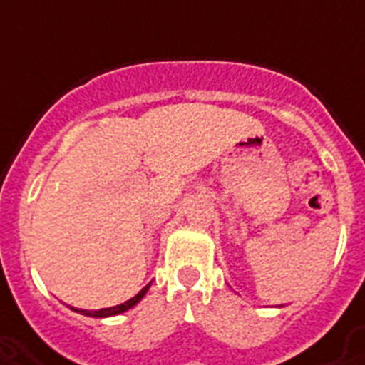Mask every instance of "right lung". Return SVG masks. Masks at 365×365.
Here are the masks:
<instances>
[{
	"label": "right lung",
	"mask_w": 365,
	"mask_h": 365,
	"mask_svg": "<svg viewBox=\"0 0 365 365\" xmlns=\"http://www.w3.org/2000/svg\"><path fill=\"white\" fill-rule=\"evenodd\" d=\"M151 284H148L145 288H142L140 292H138L132 299L125 301V303H121V305H115V307H110V309H100V311H85V309H73L71 307V311L79 312V314H85V317H93V318H108V317H115V314H121V312H126L128 309H132V307L136 305V303H140V301L143 299V295L148 294V289Z\"/></svg>",
	"instance_id": "right-lung-1"
}]
</instances>
